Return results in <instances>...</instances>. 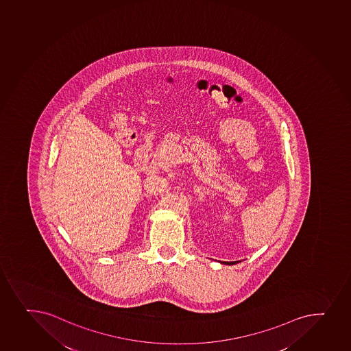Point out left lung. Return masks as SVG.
I'll return each instance as SVG.
<instances>
[{"instance_id": "8db88e82", "label": "left lung", "mask_w": 351, "mask_h": 351, "mask_svg": "<svg viewBox=\"0 0 351 351\" xmlns=\"http://www.w3.org/2000/svg\"><path fill=\"white\" fill-rule=\"evenodd\" d=\"M240 261H232V262H221V263H224V265H229V266H231V265H236V263H239Z\"/></svg>"}]
</instances>
